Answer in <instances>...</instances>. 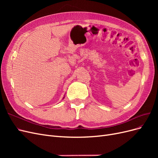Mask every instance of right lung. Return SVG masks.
<instances>
[{
    "label": "right lung",
    "mask_w": 158,
    "mask_h": 158,
    "mask_svg": "<svg viewBox=\"0 0 158 158\" xmlns=\"http://www.w3.org/2000/svg\"><path fill=\"white\" fill-rule=\"evenodd\" d=\"M64 98H63V99H64Z\"/></svg>",
    "instance_id": "obj_1"
}]
</instances>
